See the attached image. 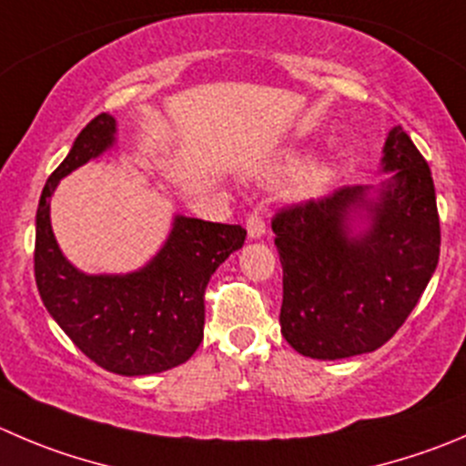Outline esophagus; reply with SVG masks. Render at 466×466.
Instances as JSON below:
<instances>
[{"label": "esophagus", "mask_w": 466, "mask_h": 466, "mask_svg": "<svg viewBox=\"0 0 466 466\" xmlns=\"http://www.w3.org/2000/svg\"><path fill=\"white\" fill-rule=\"evenodd\" d=\"M247 236H249V240H260L265 236V221L258 212H251L247 217Z\"/></svg>", "instance_id": "34e87169"}]
</instances>
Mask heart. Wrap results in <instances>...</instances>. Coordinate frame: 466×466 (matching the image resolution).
<instances>
[{
	"instance_id": "1",
	"label": "heart",
	"mask_w": 466,
	"mask_h": 466,
	"mask_svg": "<svg viewBox=\"0 0 466 466\" xmlns=\"http://www.w3.org/2000/svg\"><path fill=\"white\" fill-rule=\"evenodd\" d=\"M304 157L302 155H286L279 164L269 167V174L272 176H288L292 171H297L302 167ZM331 178H334V169H331V164L327 162H316V164H309L307 169L302 174L297 176L295 183H292V192H295L297 198H316L329 187Z\"/></svg>"
}]
</instances>
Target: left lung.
I'll return each mask as SVG.
<instances>
[{
	"mask_svg": "<svg viewBox=\"0 0 466 466\" xmlns=\"http://www.w3.org/2000/svg\"><path fill=\"white\" fill-rule=\"evenodd\" d=\"M380 187H340L272 219L283 268L281 334L311 359L382 348L440 263L432 174L400 126L382 148Z\"/></svg>",
	"mask_w": 466,
	"mask_h": 466,
	"instance_id": "left-lung-1",
	"label": "left lung"
}]
</instances>
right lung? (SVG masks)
<instances>
[{
  "label": "right lung",
  "instance_id": "1",
  "mask_svg": "<svg viewBox=\"0 0 466 466\" xmlns=\"http://www.w3.org/2000/svg\"><path fill=\"white\" fill-rule=\"evenodd\" d=\"M116 144V118L100 114L43 187L34 272L47 313L70 340L109 373L137 378L187 361L203 340V292L215 269L245 245L247 230L176 215L162 249L127 274H86L55 238L50 198L61 178Z\"/></svg>",
  "mask_w": 466,
  "mask_h": 466
}]
</instances>
